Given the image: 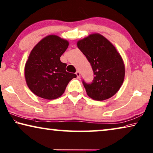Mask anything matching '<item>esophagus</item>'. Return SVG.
Masks as SVG:
<instances>
[{
	"label": "esophagus",
	"instance_id": "34e87169",
	"mask_svg": "<svg viewBox=\"0 0 153 153\" xmlns=\"http://www.w3.org/2000/svg\"><path fill=\"white\" fill-rule=\"evenodd\" d=\"M76 76L77 77V78H79V77H80V73H79V71H77L76 73Z\"/></svg>",
	"mask_w": 153,
	"mask_h": 153
}]
</instances>
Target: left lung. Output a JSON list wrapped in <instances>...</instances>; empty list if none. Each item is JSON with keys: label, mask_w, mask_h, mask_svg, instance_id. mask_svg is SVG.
I'll return each instance as SVG.
<instances>
[{"label": "left lung", "mask_w": 153, "mask_h": 153, "mask_svg": "<svg viewBox=\"0 0 153 153\" xmlns=\"http://www.w3.org/2000/svg\"><path fill=\"white\" fill-rule=\"evenodd\" d=\"M77 45L86 56L94 73L91 84L82 81L88 96L103 101L114 95L122 86L125 74L124 62L116 48L99 33L79 40Z\"/></svg>", "instance_id": "1"}]
</instances>
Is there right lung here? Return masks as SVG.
Here are the masks:
<instances>
[{
    "mask_svg": "<svg viewBox=\"0 0 153 153\" xmlns=\"http://www.w3.org/2000/svg\"><path fill=\"white\" fill-rule=\"evenodd\" d=\"M68 46V41L52 35L41 40L30 52L24 75L29 89L37 96L49 100L59 98L70 80L77 77L66 71L67 64L60 61Z\"/></svg>",
    "mask_w": 153,
    "mask_h": 153,
    "instance_id": "obj_1",
    "label": "right lung"
}]
</instances>
